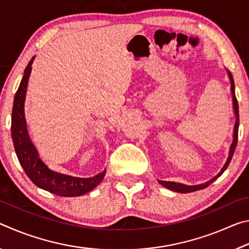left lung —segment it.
<instances>
[{"instance_id":"1","label":"left lung","mask_w":249,"mask_h":249,"mask_svg":"<svg viewBox=\"0 0 249 249\" xmlns=\"http://www.w3.org/2000/svg\"><path fill=\"white\" fill-rule=\"evenodd\" d=\"M227 73H229V78L231 80V96H233V107H234V112H235V115H236V121H235V125H234V133H233V142H231V145L230 147V153H229V157H227V160L225 162V165L223 166V168L221 169V171L218 172V175L214 177L211 180H209L208 182L205 183H202V184H196V185H187V184H182V183H178V182H174V181H162V180H159L158 182L163 185V187L167 188V189H170L172 191H176V192H180V193H188V192H193V191H197V190H202V189H204L206 187H209V185L214 182L218 177H220L223 172L226 170V168L229 167L231 157H233L234 155V151L236 148V145H237V138H238V125H239V115H238V103H237V99H236V95H235V84H234V79H233V75L230 72L229 70H227Z\"/></svg>"}]
</instances>
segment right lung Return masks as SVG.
<instances>
[{
	"label": "right lung",
	"mask_w": 249,
	"mask_h": 249,
	"mask_svg": "<svg viewBox=\"0 0 249 249\" xmlns=\"http://www.w3.org/2000/svg\"><path fill=\"white\" fill-rule=\"evenodd\" d=\"M34 58L35 57L32 58L25 68L22 81L16 91L13 109H12L11 130L16 156L28 178L37 187L60 196H80L86 195L101 183L105 176V170L91 178H78V177L59 174L49 169L45 165L43 160L39 158L36 147L29 138L26 120H25L24 102Z\"/></svg>",
	"instance_id": "1"
}]
</instances>
